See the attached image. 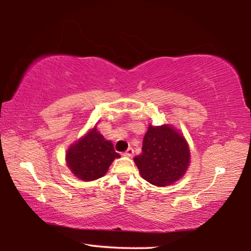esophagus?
I'll use <instances>...</instances> for the list:
<instances>
[{
    "mask_svg": "<svg viewBox=\"0 0 251 251\" xmlns=\"http://www.w3.org/2000/svg\"><path fill=\"white\" fill-rule=\"evenodd\" d=\"M133 154H134V150H133V148H131V147H129L128 150H127L123 155L126 156V157H130V156H133Z\"/></svg>",
    "mask_w": 251,
    "mask_h": 251,
    "instance_id": "1",
    "label": "esophagus"
}]
</instances>
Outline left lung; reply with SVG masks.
<instances>
[{"instance_id": "left-lung-1", "label": "left lung", "mask_w": 251, "mask_h": 251, "mask_svg": "<svg viewBox=\"0 0 251 251\" xmlns=\"http://www.w3.org/2000/svg\"><path fill=\"white\" fill-rule=\"evenodd\" d=\"M134 161L144 179L164 187L185 175L190 151L184 136L172 126L150 125L143 139L142 154L134 157Z\"/></svg>"}]
</instances>
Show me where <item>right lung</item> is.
I'll return each mask as SVG.
<instances>
[{
	"mask_svg": "<svg viewBox=\"0 0 251 251\" xmlns=\"http://www.w3.org/2000/svg\"><path fill=\"white\" fill-rule=\"evenodd\" d=\"M118 157L121 155L114 150L113 143L106 141L95 126L67 150L66 163L76 177L91 181L103 177Z\"/></svg>",
	"mask_w": 251,
	"mask_h": 251,
	"instance_id": "add662e5",
	"label": "right lung"
}]
</instances>
